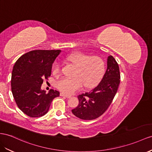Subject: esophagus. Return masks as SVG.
<instances>
[{
	"label": "esophagus",
	"mask_w": 152,
	"mask_h": 152,
	"mask_svg": "<svg viewBox=\"0 0 152 152\" xmlns=\"http://www.w3.org/2000/svg\"><path fill=\"white\" fill-rule=\"evenodd\" d=\"M60 96H62V97H65V98H71V96L66 95V94H65L64 93H63V92H61L60 94Z\"/></svg>",
	"instance_id": "obj_1"
}]
</instances>
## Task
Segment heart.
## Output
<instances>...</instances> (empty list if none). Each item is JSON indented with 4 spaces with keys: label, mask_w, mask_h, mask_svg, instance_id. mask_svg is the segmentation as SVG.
I'll return each instance as SVG.
<instances>
[{
    "label": "heart",
    "mask_w": 152,
    "mask_h": 152,
    "mask_svg": "<svg viewBox=\"0 0 152 152\" xmlns=\"http://www.w3.org/2000/svg\"><path fill=\"white\" fill-rule=\"evenodd\" d=\"M65 60L76 66L75 77H62L56 82L58 90L66 94H71L80 90L84 85L91 88L98 83L104 72V61L98 56H91L82 53H72L66 56ZM60 71V64L55 62L53 67L54 75Z\"/></svg>",
    "instance_id": "1"
}]
</instances>
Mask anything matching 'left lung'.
<instances>
[{
    "label": "left lung",
    "instance_id": "obj_1",
    "mask_svg": "<svg viewBox=\"0 0 152 152\" xmlns=\"http://www.w3.org/2000/svg\"><path fill=\"white\" fill-rule=\"evenodd\" d=\"M120 83L119 65L112 56H108L107 69L98 86L80 94L79 104L72 114L81 119L92 120L102 115L112 102Z\"/></svg>",
    "mask_w": 152,
    "mask_h": 152
}]
</instances>
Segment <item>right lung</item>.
<instances>
[{
  "instance_id": "right-lung-1",
  "label": "right lung",
  "mask_w": 152,
  "mask_h": 152,
  "mask_svg": "<svg viewBox=\"0 0 152 152\" xmlns=\"http://www.w3.org/2000/svg\"><path fill=\"white\" fill-rule=\"evenodd\" d=\"M61 50H34L15 62L11 74V91L18 107L31 118L48 113L50 103L60 92L41 89L44 80L51 74L53 64Z\"/></svg>"
}]
</instances>
